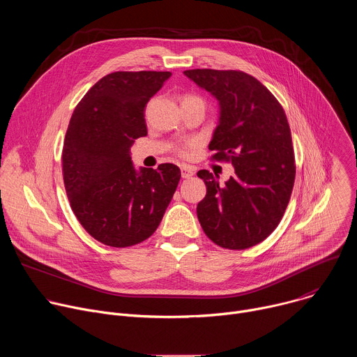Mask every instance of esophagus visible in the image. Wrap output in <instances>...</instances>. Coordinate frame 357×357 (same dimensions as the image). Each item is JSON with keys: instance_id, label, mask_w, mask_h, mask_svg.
Masks as SVG:
<instances>
[{"instance_id": "1", "label": "esophagus", "mask_w": 357, "mask_h": 357, "mask_svg": "<svg viewBox=\"0 0 357 357\" xmlns=\"http://www.w3.org/2000/svg\"><path fill=\"white\" fill-rule=\"evenodd\" d=\"M181 175H182L183 179H189V178H192L195 175V172H193V169L190 167L183 165V167H181Z\"/></svg>"}]
</instances>
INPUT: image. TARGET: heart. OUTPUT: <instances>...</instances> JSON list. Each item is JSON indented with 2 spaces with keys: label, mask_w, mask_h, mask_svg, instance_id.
<instances>
[{
  "label": "heart",
  "mask_w": 357,
  "mask_h": 357,
  "mask_svg": "<svg viewBox=\"0 0 357 357\" xmlns=\"http://www.w3.org/2000/svg\"><path fill=\"white\" fill-rule=\"evenodd\" d=\"M195 98H199V100H202L200 97H197V96H185L183 97V100L182 101H186V100H195ZM193 145V142H186V144H183V145H181L179 148H178V154L179 155H182V157H185V155H188V152H189V148Z\"/></svg>",
  "instance_id": "heart-1"
}]
</instances>
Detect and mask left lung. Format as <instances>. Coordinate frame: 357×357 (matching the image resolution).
<instances>
[{"instance_id":"1","label":"left lung","mask_w":357,"mask_h":357,"mask_svg":"<svg viewBox=\"0 0 357 357\" xmlns=\"http://www.w3.org/2000/svg\"><path fill=\"white\" fill-rule=\"evenodd\" d=\"M183 73L219 100L211 160L231 162L236 174L220 186L209 171L197 172L206 185L196 208L199 223L223 248L256 245L280 225L294 188L295 157L285 112L261 82L241 70Z\"/></svg>"}]
</instances>
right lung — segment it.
Returning <instances> with one entry per match:
<instances>
[{
  "mask_svg": "<svg viewBox=\"0 0 357 357\" xmlns=\"http://www.w3.org/2000/svg\"><path fill=\"white\" fill-rule=\"evenodd\" d=\"M171 72H114L79 101L63 141L62 172L70 208L97 241L130 247L160 226L181 179L174 164L139 168L130 157L146 135L145 106Z\"/></svg>",
  "mask_w": 357,
  "mask_h": 357,
  "instance_id": "right-lung-1",
  "label": "right lung"
}]
</instances>
